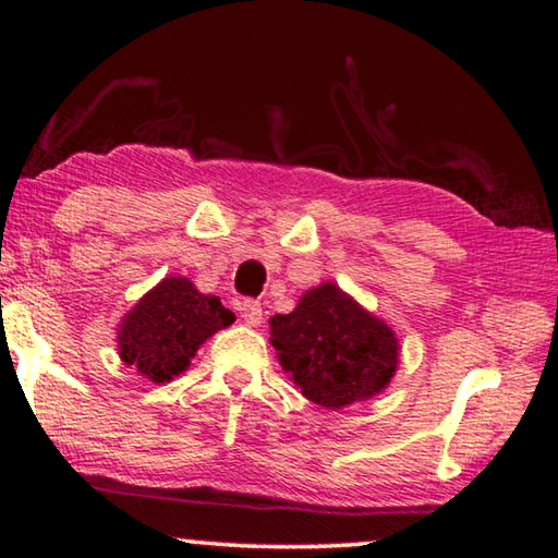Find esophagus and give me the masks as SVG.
I'll return each mask as SVG.
<instances>
[{
  "instance_id": "1",
  "label": "esophagus",
  "mask_w": 558,
  "mask_h": 558,
  "mask_svg": "<svg viewBox=\"0 0 558 558\" xmlns=\"http://www.w3.org/2000/svg\"><path fill=\"white\" fill-rule=\"evenodd\" d=\"M239 313L245 319V325L258 327L263 323V307H260V302H256V300H241L239 302Z\"/></svg>"
}]
</instances>
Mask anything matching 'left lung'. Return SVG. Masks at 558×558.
<instances>
[{
    "label": "left lung",
    "mask_w": 558,
    "mask_h": 558,
    "mask_svg": "<svg viewBox=\"0 0 558 558\" xmlns=\"http://www.w3.org/2000/svg\"><path fill=\"white\" fill-rule=\"evenodd\" d=\"M270 344L302 396L332 411L381 393L399 366L393 329L335 282L307 290L290 315L270 317Z\"/></svg>",
    "instance_id": "left-lung-1"
}]
</instances>
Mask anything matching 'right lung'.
<instances>
[{
    "label": "right lung",
    "instance_id": "1",
    "mask_svg": "<svg viewBox=\"0 0 558 558\" xmlns=\"http://www.w3.org/2000/svg\"><path fill=\"white\" fill-rule=\"evenodd\" d=\"M233 319L219 298L204 295L189 278L169 276L122 317L120 359L149 381H172L189 369L196 349Z\"/></svg>",
    "mask_w": 558,
    "mask_h": 558
}]
</instances>
